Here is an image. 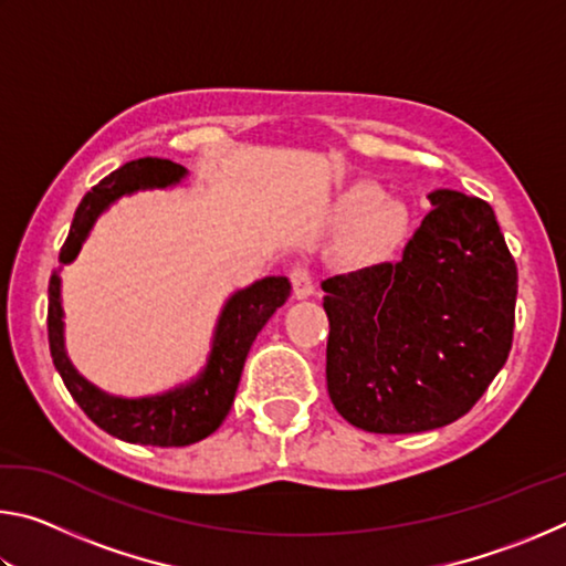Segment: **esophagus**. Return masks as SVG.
Returning a JSON list of instances; mask_svg holds the SVG:
<instances>
[{
    "label": "esophagus",
    "mask_w": 566,
    "mask_h": 566,
    "mask_svg": "<svg viewBox=\"0 0 566 566\" xmlns=\"http://www.w3.org/2000/svg\"><path fill=\"white\" fill-rule=\"evenodd\" d=\"M292 286H294L296 300H306V296H312L314 292H317V286H314V280H312L310 266H306V264H294Z\"/></svg>",
    "instance_id": "34e87169"
}]
</instances>
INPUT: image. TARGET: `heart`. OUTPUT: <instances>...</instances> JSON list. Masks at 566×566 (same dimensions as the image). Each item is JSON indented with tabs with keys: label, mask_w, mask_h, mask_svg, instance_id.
<instances>
[{
	"label": "heart",
	"mask_w": 566,
	"mask_h": 566,
	"mask_svg": "<svg viewBox=\"0 0 566 566\" xmlns=\"http://www.w3.org/2000/svg\"><path fill=\"white\" fill-rule=\"evenodd\" d=\"M339 219H347L339 239V254L349 262L369 264L389 256L401 244L409 227V212L399 199L381 197L371 181H357L337 199Z\"/></svg>",
	"instance_id": "heart-1"
}]
</instances>
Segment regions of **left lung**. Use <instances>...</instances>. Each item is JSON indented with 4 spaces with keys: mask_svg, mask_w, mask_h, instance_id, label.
<instances>
[{
    "mask_svg": "<svg viewBox=\"0 0 566 566\" xmlns=\"http://www.w3.org/2000/svg\"><path fill=\"white\" fill-rule=\"evenodd\" d=\"M429 202L399 262L322 282L329 399L364 432L452 424L512 349L516 264L494 209L454 189Z\"/></svg>",
    "mask_w": 566,
    "mask_h": 566,
    "instance_id": "obj_1",
    "label": "left lung"
}]
</instances>
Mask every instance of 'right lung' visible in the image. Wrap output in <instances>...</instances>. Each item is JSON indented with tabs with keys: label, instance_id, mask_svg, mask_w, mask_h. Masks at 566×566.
Listing matches in <instances>:
<instances>
[{
	"label": "right lung",
	"instance_id": "right-lung-1",
	"mask_svg": "<svg viewBox=\"0 0 566 566\" xmlns=\"http://www.w3.org/2000/svg\"><path fill=\"white\" fill-rule=\"evenodd\" d=\"M185 177V167L157 157L134 159L112 171L97 187H92L76 207L70 237H66L60 252V264L64 266L76 260L94 222L117 199L142 189L175 187ZM60 270H54L50 280L46 332H50L52 361L64 387L70 389L76 405L84 409V415L104 432L124 439V442L149 447H187L217 432L232 409L239 377H242L247 354L252 349L256 334L262 332L264 324L292 292L286 276H264L244 290H237L219 312L207 364L199 369L197 377H191L185 385L159 391V395L117 397L82 377L66 354Z\"/></svg>",
	"mask_w": 566,
	"mask_h": 566
}]
</instances>
